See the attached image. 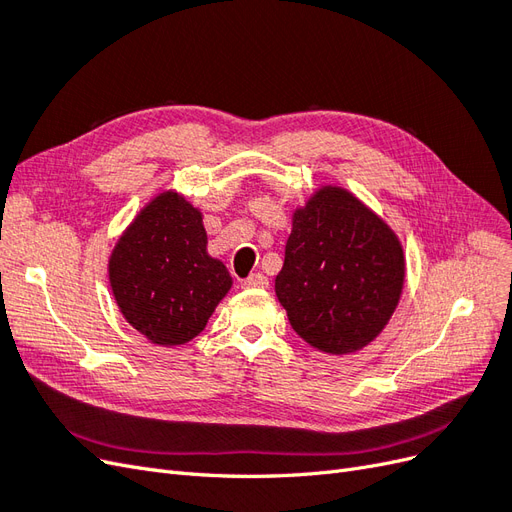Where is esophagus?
<instances>
[{
    "instance_id": "34e87169",
    "label": "esophagus",
    "mask_w": 512,
    "mask_h": 512,
    "mask_svg": "<svg viewBox=\"0 0 512 512\" xmlns=\"http://www.w3.org/2000/svg\"><path fill=\"white\" fill-rule=\"evenodd\" d=\"M243 288H269V280L267 275L262 273H252L250 277H245V280L241 282Z\"/></svg>"
}]
</instances>
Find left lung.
<instances>
[{
    "label": "left lung",
    "mask_w": 512,
    "mask_h": 512,
    "mask_svg": "<svg viewBox=\"0 0 512 512\" xmlns=\"http://www.w3.org/2000/svg\"><path fill=\"white\" fill-rule=\"evenodd\" d=\"M404 280L406 256L395 230L352 192L322 185L294 209L275 294L312 348L350 354L374 342Z\"/></svg>",
    "instance_id": "obj_1"
}]
</instances>
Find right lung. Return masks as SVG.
<instances>
[{
  "label": "right lung",
  "instance_id": "add662e5",
  "mask_svg": "<svg viewBox=\"0 0 512 512\" xmlns=\"http://www.w3.org/2000/svg\"><path fill=\"white\" fill-rule=\"evenodd\" d=\"M119 312L151 344L181 346L207 327L232 277L207 252L203 213L175 190L153 196L108 258Z\"/></svg>",
  "mask_w": 512,
  "mask_h": 512
}]
</instances>
